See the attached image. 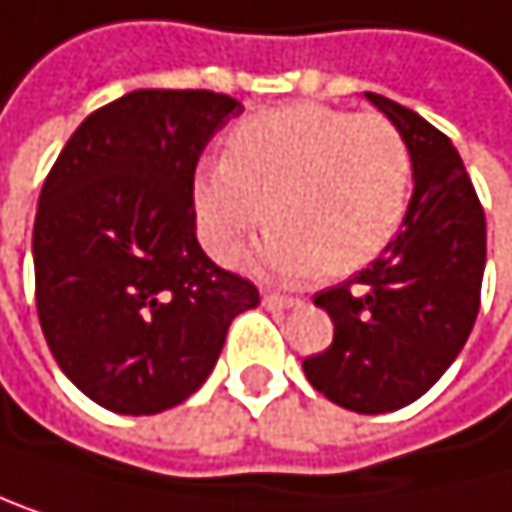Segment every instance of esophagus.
I'll list each match as a JSON object with an SVG mask.
<instances>
[{"mask_svg":"<svg viewBox=\"0 0 512 512\" xmlns=\"http://www.w3.org/2000/svg\"><path fill=\"white\" fill-rule=\"evenodd\" d=\"M264 307L267 310H294V307H301V298H285V294L267 291L264 294Z\"/></svg>","mask_w":512,"mask_h":512,"instance_id":"34e87169","label":"esophagus"}]
</instances>
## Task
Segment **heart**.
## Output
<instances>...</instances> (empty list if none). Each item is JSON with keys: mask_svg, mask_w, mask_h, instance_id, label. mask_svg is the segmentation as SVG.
I'll return each mask as SVG.
<instances>
[{"mask_svg": "<svg viewBox=\"0 0 512 512\" xmlns=\"http://www.w3.org/2000/svg\"><path fill=\"white\" fill-rule=\"evenodd\" d=\"M411 193V153L384 116L291 104L239 122L224 159H202L193 211L211 258L236 261L276 218L258 261L279 276L353 273L396 236Z\"/></svg>", "mask_w": 512, "mask_h": 512, "instance_id": "1", "label": "heart"}]
</instances>
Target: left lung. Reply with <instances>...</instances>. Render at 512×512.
Wrapping results in <instances>:
<instances>
[{
  "mask_svg": "<svg viewBox=\"0 0 512 512\" xmlns=\"http://www.w3.org/2000/svg\"><path fill=\"white\" fill-rule=\"evenodd\" d=\"M411 153L408 211L381 258L313 304L334 341L304 375L334 405L384 415L421 399L464 350L485 273V214L448 137L390 97L365 91Z\"/></svg>",
  "mask_w": 512,
  "mask_h": 512,
  "instance_id": "obj_1",
  "label": "left lung"
}]
</instances>
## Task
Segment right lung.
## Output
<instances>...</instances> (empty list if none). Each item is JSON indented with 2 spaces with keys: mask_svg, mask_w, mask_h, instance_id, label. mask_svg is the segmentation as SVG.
I'll list each match as a JSON object with an SVG mask.
<instances>
[{
  "mask_svg": "<svg viewBox=\"0 0 512 512\" xmlns=\"http://www.w3.org/2000/svg\"><path fill=\"white\" fill-rule=\"evenodd\" d=\"M242 104L214 91L137 88L94 110L39 193L36 310L64 375L116 415L190 399L230 322L261 304L196 239L193 174Z\"/></svg>",
  "mask_w": 512,
  "mask_h": 512,
  "instance_id": "obj_1",
  "label": "right lung"
}]
</instances>
